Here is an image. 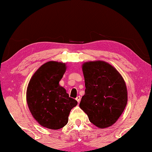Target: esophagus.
Listing matches in <instances>:
<instances>
[{
	"instance_id": "1",
	"label": "esophagus",
	"mask_w": 152,
	"mask_h": 152,
	"mask_svg": "<svg viewBox=\"0 0 152 152\" xmlns=\"http://www.w3.org/2000/svg\"><path fill=\"white\" fill-rule=\"evenodd\" d=\"M80 99H81V98H80V96H77L76 97V101L77 102H78L79 103V102H80Z\"/></svg>"
}]
</instances>
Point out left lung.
Wrapping results in <instances>:
<instances>
[{
    "mask_svg": "<svg viewBox=\"0 0 152 152\" xmlns=\"http://www.w3.org/2000/svg\"><path fill=\"white\" fill-rule=\"evenodd\" d=\"M82 69L86 89L80 108L98 128H108L118 120L127 105L125 81L113 65L103 61L84 63Z\"/></svg>",
    "mask_w": 152,
    "mask_h": 152,
    "instance_id": "left-lung-1",
    "label": "left lung"
}]
</instances>
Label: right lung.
<instances>
[{
	"label": "right lung",
	"mask_w": 152,
	"mask_h": 152,
	"mask_svg": "<svg viewBox=\"0 0 152 152\" xmlns=\"http://www.w3.org/2000/svg\"><path fill=\"white\" fill-rule=\"evenodd\" d=\"M66 67L65 63L46 62L34 73L27 87L26 102L33 118L50 130L66 125L70 111L78 104L59 85Z\"/></svg>",
	"instance_id": "1"
}]
</instances>
